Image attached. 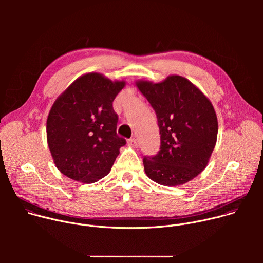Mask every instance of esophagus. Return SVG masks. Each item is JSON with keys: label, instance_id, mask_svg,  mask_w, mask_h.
<instances>
[{"label": "esophagus", "instance_id": "1", "mask_svg": "<svg viewBox=\"0 0 263 263\" xmlns=\"http://www.w3.org/2000/svg\"><path fill=\"white\" fill-rule=\"evenodd\" d=\"M128 144L132 147H137V140L135 138H131L128 140Z\"/></svg>", "mask_w": 263, "mask_h": 263}]
</instances>
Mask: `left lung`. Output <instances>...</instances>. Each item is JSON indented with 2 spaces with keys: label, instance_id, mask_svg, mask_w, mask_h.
Segmentation results:
<instances>
[{
  "label": "left lung",
  "instance_id": "8db88e82",
  "mask_svg": "<svg viewBox=\"0 0 263 263\" xmlns=\"http://www.w3.org/2000/svg\"><path fill=\"white\" fill-rule=\"evenodd\" d=\"M135 85L155 110L160 131V151L143 158L146 176L170 187L193 180L207 166L217 139L210 100L179 74L158 83L137 80Z\"/></svg>",
  "mask_w": 263,
  "mask_h": 263
}]
</instances>
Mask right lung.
<instances>
[{
    "instance_id": "obj_1",
    "label": "right lung",
    "mask_w": 263,
    "mask_h": 263,
    "mask_svg": "<svg viewBox=\"0 0 263 263\" xmlns=\"http://www.w3.org/2000/svg\"><path fill=\"white\" fill-rule=\"evenodd\" d=\"M125 85L124 80L87 72L56 99L47 120V140L60 173L82 183L109 174L126 144L117 134L118 116L112 107Z\"/></svg>"
}]
</instances>
